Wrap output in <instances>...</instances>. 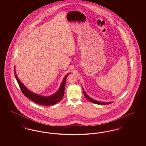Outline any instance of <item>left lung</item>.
<instances>
[{"label": "left lung", "instance_id": "obj_1", "mask_svg": "<svg viewBox=\"0 0 146 146\" xmlns=\"http://www.w3.org/2000/svg\"><path fill=\"white\" fill-rule=\"evenodd\" d=\"M83 90L84 94V95H85V97H86V98L87 100H88L89 101H90L91 102L94 103V104H109L112 103V102H100V101H96V100H94L93 98H91L90 97H89V96L86 94V92H85V91L84 90L83 88Z\"/></svg>", "mask_w": 146, "mask_h": 146}]
</instances>
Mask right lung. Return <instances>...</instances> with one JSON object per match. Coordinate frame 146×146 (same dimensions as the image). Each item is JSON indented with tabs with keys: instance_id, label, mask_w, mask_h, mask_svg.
<instances>
[{
	"instance_id": "add662e5",
	"label": "right lung",
	"mask_w": 146,
	"mask_h": 146,
	"mask_svg": "<svg viewBox=\"0 0 146 146\" xmlns=\"http://www.w3.org/2000/svg\"><path fill=\"white\" fill-rule=\"evenodd\" d=\"M14 72H15V76L16 78V79L20 86V88L21 89L22 93L26 97H28V98H29L33 102H35L38 104L43 105V106H51V105L56 104L62 100L64 95L66 79L68 76L70 74V73H68L64 78L60 87L54 94L50 95L49 96H43L36 94L34 92L29 90L25 86V85H24L21 83V81L17 76L16 71H15V68H14Z\"/></svg>"
}]
</instances>
